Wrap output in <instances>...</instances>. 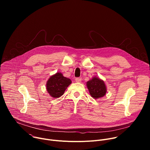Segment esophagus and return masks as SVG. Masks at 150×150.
Here are the masks:
<instances>
[{
	"instance_id": "esophagus-1",
	"label": "esophagus",
	"mask_w": 150,
	"mask_h": 150,
	"mask_svg": "<svg viewBox=\"0 0 150 150\" xmlns=\"http://www.w3.org/2000/svg\"><path fill=\"white\" fill-rule=\"evenodd\" d=\"M75 81L76 82H81V78H75Z\"/></svg>"
}]
</instances>
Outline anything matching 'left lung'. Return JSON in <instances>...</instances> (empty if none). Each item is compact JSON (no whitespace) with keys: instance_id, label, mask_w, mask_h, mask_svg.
Returning a JSON list of instances; mask_svg holds the SVG:
<instances>
[{"instance_id":"1","label":"left lung","mask_w":150,"mask_h":150,"mask_svg":"<svg viewBox=\"0 0 150 150\" xmlns=\"http://www.w3.org/2000/svg\"><path fill=\"white\" fill-rule=\"evenodd\" d=\"M87 86L92 97L97 99L104 96L107 92V88L104 82L95 76L87 81Z\"/></svg>"}]
</instances>
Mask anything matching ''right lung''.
<instances>
[{"label": "right lung", "mask_w": 150, "mask_h": 150, "mask_svg": "<svg viewBox=\"0 0 150 150\" xmlns=\"http://www.w3.org/2000/svg\"><path fill=\"white\" fill-rule=\"evenodd\" d=\"M72 83L69 78L63 76V74L57 72L51 76L46 83V90L53 98L61 97L69 85Z\"/></svg>", "instance_id": "right-lung-1"}]
</instances>
